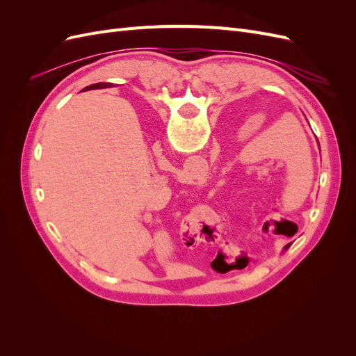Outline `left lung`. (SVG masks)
<instances>
[{
	"mask_svg": "<svg viewBox=\"0 0 356 356\" xmlns=\"http://www.w3.org/2000/svg\"><path fill=\"white\" fill-rule=\"evenodd\" d=\"M288 246H289V245H286V246H285V250H286V248H288Z\"/></svg>",
	"mask_w": 356,
	"mask_h": 356,
	"instance_id": "left-lung-1",
	"label": "left lung"
}]
</instances>
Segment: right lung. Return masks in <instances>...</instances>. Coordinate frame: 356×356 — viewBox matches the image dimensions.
Returning a JSON list of instances; mask_svg holds the SVG:
<instances>
[{
  "instance_id": "right-lung-1",
  "label": "right lung",
  "mask_w": 356,
  "mask_h": 356,
  "mask_svg": "<svg viewBox=\"0 0 356 356\" xmlns=\"http://www.w3.org/2000/svg\"><path fill=\"white\" fill-rule=\"evenodd\" d=\"M105 86H111V83H98V84H92L89 88H105Z\"/></svg>"
}]
</instances>
